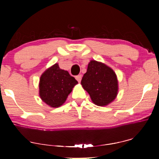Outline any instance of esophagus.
<instances>
[{
  "instance_id": "obj_1",
  "label": "esophagus",
  "mask_w": 159,
  "mask_h": 159,
  "mask_svg": "<svg viewBox=\"0 0 159 159\" xmlns=\"http://www.w3.org/2000/svg\"><path fill=\"white\" fill-rule=\"evenodd\" d=\"M75 78H76V80H77L78 82H81V80H82V75H78V76H77V77H76Z\"/></svg>"
}]
</instances>
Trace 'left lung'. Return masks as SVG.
Instances as JSON below:
<instances>
[{"label": "left lung", "instance_id": "8db88e82", "mask_svg": "<svg viewBox=\"0 0 159 159\" xmlns=\"http://www.w3.org/2000/svg\"><path fill=\"white\" fill-rule=\"evenodd\" d=\"M81 84L95 105L106 106L117 96L119 83L114 71L103 63L91 60Z\"/></svg>", "mask_w": 159, "mask_h": 159}]
</instances>
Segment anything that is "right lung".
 I'll use <instances>...</instances> for the list:
<instances>
[{
  "label": "right lung",
  "instance_id": "1",
  "mask_svg": "<svg viewBox=\"0 0 159 159\" xmlns=\"http://www.w3.org/2000/svg\"><path fill=\"white\" fill-rule=\"evenodd\" d=\"M78 83L69 72L60 69L58 64L47 69L39 82V95L51 108H58L65 103L74 87Z\"/></svg>",
  "mask_w": 159,
  "mask_h": 159
}]
</instances>
